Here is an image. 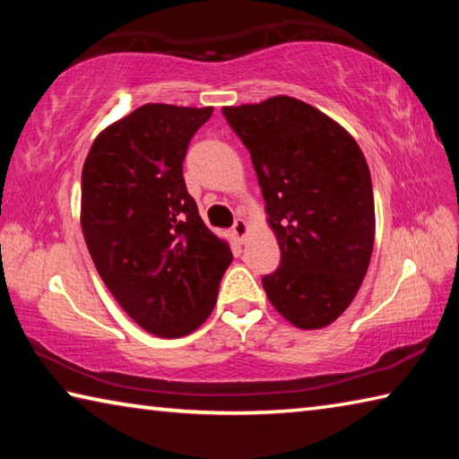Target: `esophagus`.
<instances>
[{
    "mask_svg": "<svg viewBox=\"0 0 459 459\" xmlns=\"http://www.w3.org/2000/svg\"><path fill=\"white\" fill-rule=\"evenodd\" d=\"M248 235V224L243 219H237L235 224H232V237L237 238V243H245V238Z\"/></svg>",
    "mask_w": 459,
    "mask_h": 459,
    "instance_id": "esophagus-1",
    "label": "esophagus"
}]
</instances>
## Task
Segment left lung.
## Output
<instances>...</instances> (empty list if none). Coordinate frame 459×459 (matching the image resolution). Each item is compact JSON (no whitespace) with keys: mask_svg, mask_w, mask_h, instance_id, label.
I'll return each mask as SVG.
<instances>
[{"mask_svg":"<svg viewBox=\"0 0 459 459\" xmlns=\"http://www.w3.org/2000/svg\"><path fill=\"white\" fill-rule=\"evenodd\" d=\"M251 153L281 248L263 277L271 304L301 330L330 325L352 304L375 245L368 164L348 131L293 97L222 107Z\"/></svg>","mask_w":459,"mask_h":459,"instance_id":"obj_1","label":"left lung"}]
</instances>
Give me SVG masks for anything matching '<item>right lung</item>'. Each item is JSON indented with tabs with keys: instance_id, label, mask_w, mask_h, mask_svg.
<instances>
[{
	"instance_id": "right-lung-1",
	"label": "right lung",
	"mask_w": 459,
	"mask_h": 459,
	"mask_svg": "<svg viewBox=\"0 0 459 459\" xmlns=\"http://www.w3.org/2000/svg\"><path fill=\"white\" fill-rule=\"evenodd\" d=\"M212 107L150 103L92 142L82 166L81 227L92 263L145 332L180 338L211 316L232 261L186 190L182 164Z\"/></svg>"
}]
</instances>
